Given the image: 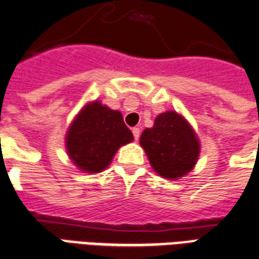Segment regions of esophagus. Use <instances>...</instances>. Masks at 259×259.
<instances>
[{
    "label": "esophagus",
    "instance_id": "esophagus-1",
    "mask_svg": "<svg viewBox=\"0 0 259 259\" xmlns=\"http://www.w3.org/2000/svg\"><path fill=\"white\" fill-rule=\"evenodd\" d=\"M132 134H134V138H135V140H139V136H140L139 128H134V130H132Z\"/></svg>",
    "mask_w": 259,
    "mask_h": 259
}]
</instances>
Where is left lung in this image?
Returning <instances> with one entry per match:
<instances>
[{"label": "left lung", "instance_id": "1", "mask_svg": "<svg viewBox=\"0 0 259 259\" xmlns=\"http://www.w3.org/2000/svg\"><path fill=\"white\" fill-rule=\"evenodd\" d=\"M154 171L166 180H178L193 170L200 155V140L188 120L176 111L163 112L140 135Z\"/></svg>", "mask_w": 259, "mask_h": 259}]
</instances>
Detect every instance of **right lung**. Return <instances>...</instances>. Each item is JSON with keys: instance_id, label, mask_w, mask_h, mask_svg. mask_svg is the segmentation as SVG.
<instances>
[{"instance_id": "1", "label": "right lung", "mask_w": 259, "mask_h": 259, "mask_svg": "<svg viewBox=\"0 0 259 259\" xmlns=\"http://www.w3.org/2000/svg\"><path fill=\"white\" fill-rule=\"evenodd\" d=\"M66 151L78 169L100 173L111 165L121 146L134 140L121 112L101 101H90L78 112L66 132Z\"/></svg>"}]
</instances>
